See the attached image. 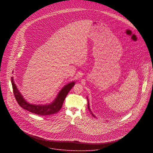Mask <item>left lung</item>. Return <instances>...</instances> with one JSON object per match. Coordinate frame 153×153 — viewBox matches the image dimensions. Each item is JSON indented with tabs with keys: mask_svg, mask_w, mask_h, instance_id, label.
I'll return each mask as SVG.
<instances>
[{
	"mask_svg": "<svg viewBox=\"0 0 153 153\" xmlns=\"http://www.w3.org/2000/svg\"><path fill=\"white\" fill-rule=\"evenodd\" d=\"M87 100H88V109H89V111L91 112V114H92V115L94 117H95V118H96L95 117V115H94L93 114H92V111H91V109H90V108H89V101H88V97H87Z\"/></svg>",
	"mask_w": 153,
	"mask_h": 153,
	"instance_id": "1",
	"label": "left lung"
}]
</instances>
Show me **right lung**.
Returning a JSON list of instances; mask_svg holds the SVG:
<instances>
[{
  "mask_svg": "<svg viewBox=\"0 0 153 153\" xmlns=\"http://www.w3.org/2000/svg\"><path fill=\"white\" fill-rule=\"evenodd\" d=\"M11 82L13 94L18 104L23 109H26L29 112L41 115H48L51 114H54L61 109L63 102L65 99L67 94L75 84V82L72 81L66 84L61 89L56 98L52 102L45 105H36L29 103L25 100V99L23 98L22 94L17 88L16 84L14 82L13 78L12 76L11 78Z\"/></svg>",
  "mask_w": 153,
  "mask_h": 153,
  "instance_id": "add662e5",
  "label": "right lung"
}]
</instances>
